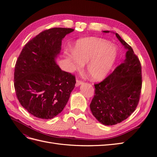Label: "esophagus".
Returning <instances> with one entry per match:
<instances>
[{"label": "esophagus", "instance_id": "esophagus-1", "mask_svg": "<svg viewBox=\"0 0 157 157\" xmlns=\"http://www.w3.org/2000/svg\"><path fill=\"white\" fill-rule=\"evenodd\" d=\"M82 81H80V80H78V79H77L76 80V83H75V86H79L80 85H82Z\"/></svg>", "mask_w": 157, "mask_h": 157}]
</instances>
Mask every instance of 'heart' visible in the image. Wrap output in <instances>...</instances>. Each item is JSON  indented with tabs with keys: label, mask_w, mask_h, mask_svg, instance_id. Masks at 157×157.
Returning <instances> with one entry per match:
<instances>
[{
	"label": "heart",
	"mask_w": 157,
	"mask_h": 157,
	"mask_svg": "<svg viewBox=\"0 0 157 157\" xmlns=\"http://www.w3.org/2000/svg\"><path fill=\"white\" fill-rule=\"evenodd\" d=\"M118 55L117 46L98 37L79 39L72 50L64 52L71 71H78L86 63V72L94 81H100L107 76L117 61Z\"/></svg>",
	"instance_id": "heart-1"
}]
</instances>
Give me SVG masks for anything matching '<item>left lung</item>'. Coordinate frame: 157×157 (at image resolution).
Instances as JSON below:
<instances>
[{
	"mask_svg": "<svg viewBox=\"0 0 157 157\" xmlns=\"http://www.w3.org/2000/svg\"><path fill=\"white\" fill-rule=\"evenodd\" d=\"M115 34L127 50L125 59L101 82L94 85V96L90 105L94 117L105 125L119 124L135 111L142 83L139 59L131 46Z\"/></svg>",
	"mask_w": 157,
	"mask_h": 157,
	"instance_id": "1",
	"label": "left lung"
}]
</instances>
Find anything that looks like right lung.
I'll return each mask as SVG.
<instances>
[{"label": "right lung", "instance_id": "add662e5", "mask_svg": "<svg viewBox=\"0 0 157 157\" xmlns=\"http://www.w3.org/2000/svg\"><path fill=\"white\" fill-rule=\"evenodd\" d=\"M72 28H54L28 42L17 59L14 87L21 105L34 117L52 119L65 107L75 87V78L63 71L56 59L62 39Z\"/></svg>", "mask_w": 157, "mask_h": 157}]
</instances>
